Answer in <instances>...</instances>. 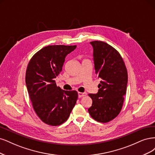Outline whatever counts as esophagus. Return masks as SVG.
<instances>
[{"mask_svg": "<svg viewBox=\"0 0 155 155\" xmlns=\"http://www.w3.org/2000/svg\"><path fill=\"white\" fill-rule=\"evenodd\" d=\"M78 98H81L82 97H84L86 95V93H81V92H78Z\"/></svg>", "mask_w": 155, "mask_h": 155, "instance_id": "obj_1", "label": "esophagus"}]
</instances>
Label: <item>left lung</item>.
<instances>
[{
  "label": "left lung",
  "instance_id": "left-lung-1",
  "mask_svg": "<svg viewBox=\"0 0 155 155\" xmlns=\"http://www.w3.org/2000/svg\"><path fill=\"white\" fill-rule=\"evenodd\" d=\"M93 62L98 78L101 80L96 94H89L92 106L88 109L95 120L106 123L120 112L126 93L127 72L120 53L108 44L93 41Z\"/></svg>",
  "mask_w": 155,
  "mask_h": 155
}]
</instances>
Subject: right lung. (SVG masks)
Segmentation results:
<instances>
[{
  "mask_svg": "<svg viewBox=\"0 0 155 155\" xmlns=\"http://www.w3.org/2000/svg\"><path fill=\"white\" fill-rule=\"evenodd\" d=\"M77 46L53 45L43 48L31 58L26 73V84L35 111L51 126L66 122L75 105L78 93L57 87L54 78L61 72L65 58Z\"/></svg>",
  "mask_w": 155,
  "mask_h": 155,
  "instance_id": "right-lung-1",
  "label": "right lung"
}]
</instances>
